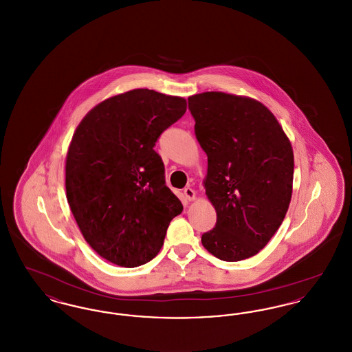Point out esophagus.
<instances>
[{
  "label": "esophagus",
  "mask_w": 352,
  "mask_h": 352,
  "mask_svg": "<svg viewBox=\"0 0 352 352\" xmlns=\"http://www.w3.org/2000/svg\"><path fill=\"white\" fill-rule=\"evenodd\" d=\"M184 197L187 201H194L195 199V191L190 187H186L184 190Z\"/></svg>",
  "instance_id": "34e87169"
}]
</instances>
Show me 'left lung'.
<instances>
[{"label":"left lung","instance_id":"1","mask_svg":"<svg viewBox=\"0 0 352 352\" xmlns=\"http://www.w3.org/2000/svg\"><path fill=\"white\" fill-rule=\"evenodd\" d=\"M195 135L207 154L206 195L217 211L203 247L223 261L261 251L287 212L294 174L292 144L260 101L224 92L188 98Z\"/></svg>","mask_w":352,"mask_h":352}]
</instances>
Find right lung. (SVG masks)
<instances>
[{
    "label": "right lung",
    "mask_w": 352,
    "mask_h": 352,
    "mask_svg": "<svg viewBox=\"0 0 352 352\" xmlns=\"http://www.w3.org/2000/svg\"><path fill=\"white\" fill-rule=\"evenodd\" d=\"M186 108L184 98L132 89L92 108L72 135L68 204L85 241L112 264L134 268L151 261L184 210L153 148Z\"/></svg>",
    "instance_id": "right-lung-1"
}]
</instances>
